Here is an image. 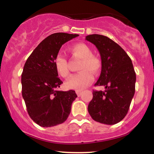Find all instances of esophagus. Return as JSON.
Returning a JSON list of instances; mask_svg holds the SVG:
<instances>
[{
  "mask_svg": "<svg viewBox=\"0 0 154 154\" xmlns=\"http://www.w3.org/2000/svg\"><path fill=\"white\" fill-rule=\"evenodd\" d=\"M76 93H77V96H80L81 94H82V91H76Z\"/></svg>",
  "mask_w": 154,
  "mask_h": 154,
  "instance_id": "1",
  "label": "esophagus"
}]
</instances>
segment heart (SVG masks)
I'll return each instance as SVG.
<instances>
[{"label": "heart", "instance_id": "1", "mask_svg": "<svg viewBox=\"0 0 154 154\" xmlns=\"http://www.w3.org/2000/svg\"><path fill=\"white\" fill-rule=\"evenodd\" d=\"M70 51L75 57L81 59L77 74L72 75L66 81V85L69 89L82 91L88 87L93 80L94 75L99 73L101 69V61L93 56L91 49L84 43H78L72 45L69 48ZM54 66L56 72L61 77L66 78L69 75L68 62L61 54L56 55L54 59Z\"/></svg>", "mask_w": 154, "mask_h": 154}]
</instances>
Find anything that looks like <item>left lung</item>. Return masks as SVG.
Here are the masks:
<instances>
[{
    "instance_id": "left-lung-1",
    "label": "left lung",
    "mask_w": 154,
    "mask_h": 154,
    "mask_svg": "<svg viewBox=\"0 0 154 154\" xmlns=\"http://www.w3.org/2000/svg\"><path fill=\"white\" fill-rule=\"evenodd\" d=\"M85 40L94 44L101 59V73L95 85L106 88L105 91H93L88 112L98 122L114 125L127 115L135 94L133 65L127 53L108 37L90 35Z\"/></svg>"
}]
</instances>
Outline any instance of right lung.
<instances>
[{
	"label": "right lung",
	"instance_id": "right-lung-1",
	"mask_svg": "<svg viewBox=\"0 0 154 154\" xmlns=\"http://www.w3.org/2000/svg\"><path fill=\"white\" fill-rule=\"evenodd\" d=\"M77 36L63 32L49 35L33 51L24 66L22 97L31 119L43 128L64 122L77 97L75 91L58 90L63 82L54 66V59L63 44Z\"/></svg>",
	"mask_w": 154,
	"mask_h": 154
}]
</instances>
